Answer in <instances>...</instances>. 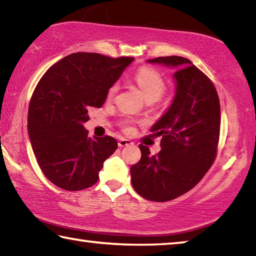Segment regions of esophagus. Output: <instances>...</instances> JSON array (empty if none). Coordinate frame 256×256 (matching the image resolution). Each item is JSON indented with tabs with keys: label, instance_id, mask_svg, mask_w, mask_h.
<instances>
[{
	"label": "esophagus",
	"instance_id": "34e87169",
	"mask_svg": "<svg viewBox=\"0 0 256 256\" xmlns=\"http://www.w3.org/2000/svg\"><path fill=\"white\" fill-rule=\"evenodd\" d=\"M133 144V142L131 140H128V138H120V140H118V146H120V148H123V146H130V144Z\"/></svg>",
	"mask_w": 256,
	"mask_h": 256
}]
</instances>
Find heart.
<instances>
[{
    "mask_svg": "<svg viewBox=\"0 0 256 256\" xmlns=\"http://www.w3.org/2000/svg\"><path fill=\"white\" fill-rule=\"evenodd\" d=\"M134 81L140 88L144 99H152V100H158L162 96L166 89V84L162 79V76L159 73L151 68H141L134 74ZM118 86L112 84L110 86L108 96H112L118 92Z\"/></svg>",
    "mask_w": 256,
    "mask_h": 256,
    "instance_id": "obj_1",
    "label": "heart"
}]
</instances>
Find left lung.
Here are the masks:
<instances>
[{
    "instance_id": "8db88e82",
    "label": "left lung",
    "mask_w": 256,
    "mask_h": 256,
    "mask_svg": "<svg viewBox=\"0 0 256 256\" xmlns=\"http://www.w3.org/2000/svg\"><path fill=\"white\" fill-rule=\"evenodd\" d=\"M175 68V94L164 114L151 126L162 150L151 156L138 146L141 159L131 167L132 186L150 201L166 202L193 188L214 162L220 132V104L204 73L182 56L146 60Z\"/></svg>"
}]
</instances>
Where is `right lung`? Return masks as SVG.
I'll list each match as a JSON object with an SVG mask.
<instances>
[{
	"mask_svg": "<svg viewBox=\"0 0 256 256\" xmlns=\"http://www.w3.org/2000/svg\"><path fill=\"white\" fill-rule=\"evenodd\" d=\"M97 53H73L55 63L34 89L28 110L30 144L42 172L66 190L88 188L118 149L114 138L88 136L90 108H100L110 86L133 62Z\"/></svg>",
	"mask_w": 256,
	"mask_h": 256,
	"instance_id": "add662e5",
	"label": "right lung"
}]
</instances>
